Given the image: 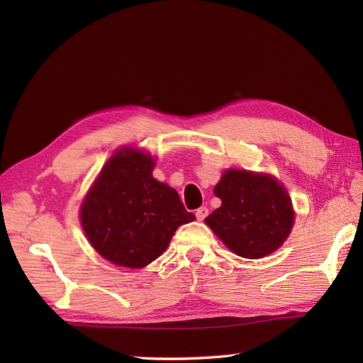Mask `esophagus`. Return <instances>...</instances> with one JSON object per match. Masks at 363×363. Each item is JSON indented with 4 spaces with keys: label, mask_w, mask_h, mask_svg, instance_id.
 Segmentation results:
<instances>
[{
    "label": "esophagus",
    "mask_w": 363,
    "mask_h": 363,
    "mask_svg": "<svg viewBox=\"0 0 363 363\" xmlns=\"http://www.w3.org/2000/svg\"><path fill=\"white\" fill-rule=\"evenodd\" d=\"M195 216H196V219H199V220H203L208 216V208L206 206H200L199 210H196Z\"/></svg>",
    "instance_id": "1"
}]
</instances>
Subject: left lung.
<instances>
[{
    "instance_id": "obj_1",
    "label": "left lung",
    "mask_w": 363,
    "mask_h": 363,
    "mask_svg": "<svg viewBox=\"0 0 363 363\" xmlns=\"http://www.w3.org/2000/svg\"><path fill=\"white\" fill-rule=\"evenodd\" d=\"M214 194L223 205L205 223L235 255L257 259L286 240L294 213L286 190L274 177L229 169Z\"/></svg>"
}]
</instances>
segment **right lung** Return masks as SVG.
<instances>
[{"instance_id": "add662e5", "label": "right lung", "mask_w": 363, "mask_h": 363, "mask_svg": "<svg viewBox=\"0 0 363 363\" xmlns=\"http://www.w3.org/2000/svg\"><path fill=\"white\" fill-rule=\"evenodd\" d=\"M150 155L121 149L108 160L82 205V225L110 262L139 269L163 253L181 224L194 220L174 189L153 179Z\"/></svg>"}]
</instances>
